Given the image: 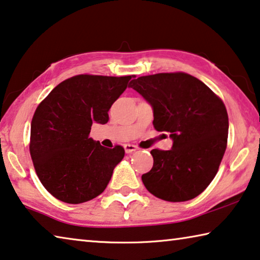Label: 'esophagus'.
<instances>
[{
    "label": "esophagus",
    "instance_id": "obj_1",
    "mask_svg": "<svg viewBox=\"0 0 260 260\" xmlns=\"http://www.w3.org/2000/svg\"><path fill=\"white\" fill-rule=\"evenodd\" d=\"M138 147L136 145H133V144H125L124 145V151L125 153H133L135 151H137Z\"/></svg>",
    "mask_w": 260,
    "mask_h": 260
}]
</instances>
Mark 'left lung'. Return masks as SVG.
<instances>
[{"instance_id":"1","label":"left lung","mask_w":260,"mask_h":260,"mask_svg":"<svg viewBox=\"0 0 260 260\" xmlns=\"http://www.w3.org/2000/svg\"><path fill=\"white\" fill-rule=\"evenodd\" d=\"M153 109V125L167 131L172 150H152L153 167L142 175L145 188L167 202L190 201L218 173L227 147L228 114L202 80L184 72L143 76L130 82Z\"/></svg>"}]
</instances>
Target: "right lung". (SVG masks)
Listing matches in <instances>:
<instances>
[{"instance_id":"add662e5","label":"right lung","mask_w":260,"mask_h":260,"mask_svg":"<svg viewBox=\"0 0 260 260\" xmlns=\"http://www.w3.org/2000/svg\"><path fill=\"white\" fill-rule=\"evenodd\" d=\"M131 76L78 75L59 83L38 106L31 123L29 153L42 185L58 201L80 204L104 192L124 148L101 146L88 137Z\"/></svg>"}]
</instances>
